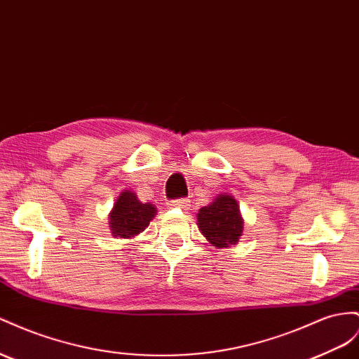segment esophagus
I'll return each mask as SVG.
<instances>
[{
  "mask_svg": "<svg viewBox=\"0 0 359 359\" xmlns=\"http://www.w3.org/2000/svg\"><path fill=\"white\" fill-rule=\"evenodd\" d=\"M170 208H182L187 210L190 207V201L187 198H180V199H173L169 202Z\"/></svg>",
  "mask_w": 359,
  "mask_h": 359,
  "instance_id": "1",
  "label": "esophagus"
}]
</instances>
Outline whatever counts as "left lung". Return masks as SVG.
<instances>
[{
	"mask_svg": "<svg viewBox=\"0 0 359 359\" xmlns=\"http://www.w3.org/2000/svg\"><path fill=\"white\" fill-rule=\"evenodd\" d=\"M198 225L203 237L216 248L236 245L243 232L238 205L229 195H220L210 205L202 207L198 212Z\"/></svg>",
	"mask_w": 359,
	"mask_h": 359,
	"instance_id": "1",
	"label": "left lung"
}]
</instances>
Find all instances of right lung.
I'll use <instances>...</instances> for the list:
<instances>
[{
    "instance_id": "add662e5",
    "label": "right lung",
    "mask_w": 359,
    "mask_h": 359,
    "mask_svg": "<svg viewBox=\"0 0 359 359\" xmlns=\"http://www.w3.org/2000/svg\"><path fill=\"white\" fill-rule=\"evenodd\" d=\"M157 210L151 203H142L133 191L125 190L110 212V228L114 237L130 238L149 225Z\"/></svg>"
}]
</instances>
